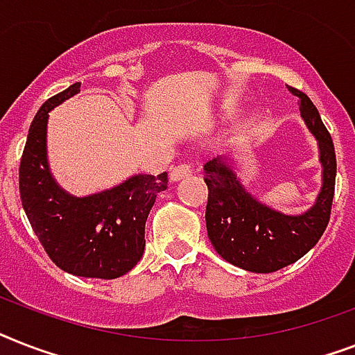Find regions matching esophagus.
<instances>
[{
    "label": "esophagus",
    "mask_w": 355,
    "mask_h": 355,
    "mask_svg": "<svg viewBox=\"0 0 355 355\" xmlns=\"http://www.w3.org/2000/svg\"><path fill=\"white\" fill-rule=\"evenodd\" d=\"M193 173V164L189 160H184L182 164H178L175 169L171 171V180L173 182H177V180H182V178L189 177Z\"/></svg>",
    "instance_id": "obj_1"
}]
</instances>
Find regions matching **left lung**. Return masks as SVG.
<instances>
[{"instance_id":"8db88e82","label":"left lung","mask_w":355,"mask_h":355,"mask_svg":"<svg viewBox=\"0 0 355 355\" xmlns=\"http://www.w3.org/2000/svg\"><path fill=\"white\" fill-rule=\"evenodd\" d=\"M287 88L298 97L304 121L319 139L324 171L322 189L311 210L284 216L250 197L225 160L214 158L205 166L208 237L223 259L250 272H275L295 263L317 245L330 223L337 173L334 141L311 99L293 86Z\"/></svg>"}]
</instances>
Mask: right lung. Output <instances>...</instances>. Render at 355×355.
<instances>
[{"instance_id":"1","label":"right lung","mask_w":355,"mask_h":355,"mask_svg":"<svg viewBox=\"0 0 355 355\" xmlns=\"http://www.w3.org/2000/svg\"><path fill=\"white\" fill-rule=\"evenodd\" d=\"M79 90L80 83H75L49 97L31 123L19 160V197L53 263L69 275L112 280L141 258L145 221L156 195L167 189V173L136 175L118 188L83 199L58 188L47 167V112Z\"/></svg>"}]
</instances>
